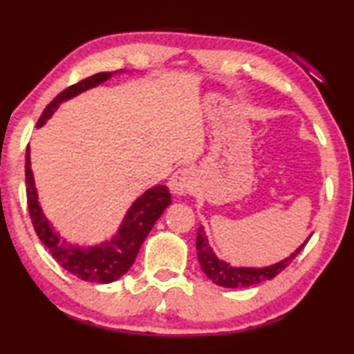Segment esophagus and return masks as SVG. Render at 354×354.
I'll return each instance as SVG.
<instances>
[{
	"label": "esophagus",
	"instance_id": "esophagus-1",
	"mask_svg": "<svg viewBox=\"0 0 354 354\" xmlns=\"http://www.w3.org/2000/svg\"><path fill=\"white\" fill-rule=\"evenodd\" d=\"M192 173L189 168H179L176 173H173V176L168 181V187L173 194L176 196H184V194L191 192L192 189Z\"/></svg>",
	"mask_w": 354,
	"mask_h": 354
}]
</instances>
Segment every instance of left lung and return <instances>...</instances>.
Returning a JSON list of instances; mask_svg holds the SVG:
<instances>
[{"instance_id":"1","label":"left lung","mask_w":354,"mask_h":354,"mask_svg":"<svg viewBox=\"0 0 354 354\" xmlns=\"http://www.w3.org/2000/svg\"><path fill=\"white\" fill-rule=\"evenodd\" d=\"M306 242L301 243V245L298 247L290 257H287L286 260L266 268H236V266H231L226 261L220 260V258L213 253L205 232H203V227H198L197 231L196 247H197V257H198V263H201L202 271L205 272L210 281H213L221 287L239 288V287L257 286V283L270 281V279L276 277L279 272H282L293 260H295V257L303 250V247L306 245Z\"/></svg>"}]
</instances>
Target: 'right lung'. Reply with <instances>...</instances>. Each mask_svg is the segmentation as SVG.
Wrapping results in <instances>:
<instances>
[{
  "label": "right lung",
  "instance_id": "1",
  "mask_svg": "<svg viewBox=\"0 0 354 354\" xmlns=\"http://www.w3.org/2000/svg\"><path fill=\"white\" fill-rule=\"evenodd\" d=\"M112 77L111 72H101L96 75L88 77L78 82L61 94H57L44 109L37 127H43L57 107L64 101L75 97L77 94L86 91L89 88L97 86ZM26 183H27V203L30 220L33 223L35 232L39 241L44 243L54 260L67 270L71 274L77 276L82 281L109 283L120 279L133 266L136 255L141 248L144 239L149 231L156 225V221L165 212V208L171 203L170 192L167 186H156L147 189L136 202L129 208L123 225L111 241L102 242L101 245L94 247H77L67 243L61 236L54 231L51 223L44 216L39 207L37 187L32 168H30V149L26 153Z\"/></svg>",
  "mask_w": 354,
  "mask_h": 354
}]
</instances>
